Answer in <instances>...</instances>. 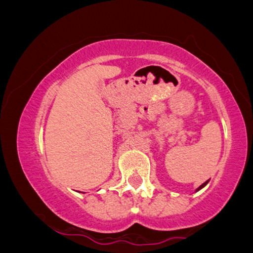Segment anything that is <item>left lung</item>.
I'll use <instances>...</instances> for the list:
<instances>
[{"label": "left lung", "mask_w": 253, "mask_h": 253, "mask_svg": "<svg viewBox=\"0 0 253 253\" xmlns=\"http://www.w3.org/2000/svg\"><path fill=\"white\" fill-rule=\"evenodd\" d=\"M207 183H208V181H207V182H205V183H203V184H201V185H200V187H199V188H197V189H196V191H199V190H201V189H202V188H203V187H206V184H207Z\"/></svg>", "instance_id": "1"}]
</instances>
